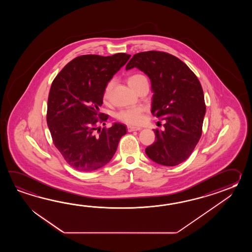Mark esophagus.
I'll list each match as a JSON object with an SVG mask.
<instances>
[{"instance_id": "obj_1", "label": "esophagus", "mask_w": 252, "mask_h": 252, "mask_svg": "<svg viewBox=\"0 0 252 252\" xmlns=\"http://www.w3.org/2000/svg\"><path fill=\"white\" fill-rule=\"evenodd\" d=\"M127 129H128V132H131V131H134V130H139V129H141V128L134 127V126H128Z\"/></svg>"}]
</instances>
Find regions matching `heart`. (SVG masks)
<instances>
[{"label":"heart","instance_id":"b5f03b06","mask_svg":"<svg viewBox=\"0 0 252 252\" xmlns=\"http://www.w3.org/2000/svg\"><path fill=\"white\" fill-rule=\"evenodd\" d=\"M142 82H148L147 77L142 74H134L130 76H128V86H130L132 89H134L136 86L139 85ZM112 86H113V82L110 81L106 84V86L103 89V94H102V97L104 100H107L110 95V93L112 90ZM143 108L141 107H134L128 108L126 110H123L117 114V119L124 122L125 124H130V125H139L143 122Z\"/></svg>","mask_w":252,"mask_h":252}]
</instances>
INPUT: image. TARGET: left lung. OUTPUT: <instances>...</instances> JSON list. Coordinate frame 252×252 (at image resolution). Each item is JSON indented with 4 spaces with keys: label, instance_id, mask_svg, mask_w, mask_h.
<instances>
[{
    "label": "left lung",
    "instance_id": "8db88e82",
    "mask_svg": "<svg viewBox=\"0 0 252 252\" xmlns=\"http://www.w3.org/2000/svg\"><path fill=\"white\" fill-rule=\"evenodd\" d=\"M137 67L149 76L153 92L151 113L164 120L154 129L155 142L146 149L151 160L177 166L192 154L202 135L205 114L204 92L196 75L177 57L160 51L135 54L126 70Z\"/></svg>",
    "mask_w": 252,
    "mask_h": 252
}]
</instances>
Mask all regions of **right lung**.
<instances>
[{"instance_id": "right-lung-1", "label": "right lung", "mask_w": 252, "mask_h": 252, "mask_svg": "<svg viewBox=\"0 0 252 252\" xmlns=\"http://www.w3.org/2000/svg\"><path fill=\"white\" fill-rule=\"evenodd\" d=\"M129 58L125 53L80 56L64 65L54 79L47 124L55 147L75 170L92 172L105 166L127 133L123 124L102 129L97 124L105 125L108 119L99 112L103 89Z\"/></svg>"}]
</instances>
